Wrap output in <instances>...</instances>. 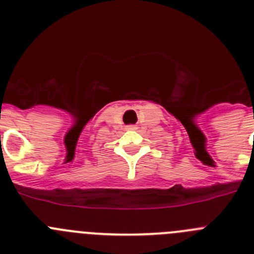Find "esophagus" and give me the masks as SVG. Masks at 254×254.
Wrapping results in <instances>:
<instances>
[{"label":"esophagus","instance_id":"34e87169","mask_svg":"<svg viewBox=\"0 0 254 254\" xmlns=\"http://www.w3.org/2000/svg\"><path fill=\"white\" fill-rule=\"evenodd\" d=\"M127 130H135V129H138V127H136V125H127Z\"/></svg>","mask_w":254,"mask_h":254}]
</instances>
